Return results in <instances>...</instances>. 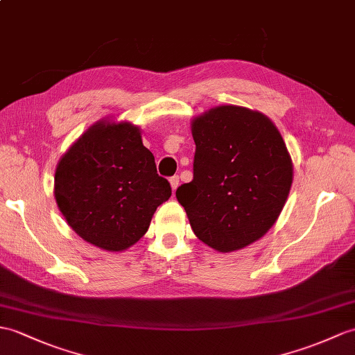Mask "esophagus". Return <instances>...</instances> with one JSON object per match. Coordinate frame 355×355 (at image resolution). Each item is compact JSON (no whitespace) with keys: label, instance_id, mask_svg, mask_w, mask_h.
Wrapping results in <instances>:
<instances>
[{"label":"esophagus","instance_id":"obj_1","mask_svg":"<svg viewBox=\"0 0 355 355\" xmlns=\"http://www.w3.org/2000/svg\"><path fill=\"white\" fill-rule=\"evenodd\" d=\"M169 183H171V187H172V191H177V187H178V184H180V178H178V175H174V177H171L169 178Z\"/></svg>","mask_w":355,"mask_h":355}]
</instances>
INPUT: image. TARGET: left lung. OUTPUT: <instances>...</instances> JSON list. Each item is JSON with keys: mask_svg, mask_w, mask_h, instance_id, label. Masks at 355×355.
Returning a JSON list of instances; mask_svg holds the SVG:
<instances>
[{"mask_svg": "<svg viewBox=\"0 0 355 355\" xmlns=\"http://www.w3.org/2000/svg\"><path fill=\"white\" fill-rule=\"evenodd\" d=\"M193 180L177 189L195 236L219 252L265 236L282 213L293 164L268 116L218 105L192 121Z\"/></svg>", "mask_w": 355, "mask_h": 355, "instance_id": "8db88e82", "label": "left lung"}]
</instances>
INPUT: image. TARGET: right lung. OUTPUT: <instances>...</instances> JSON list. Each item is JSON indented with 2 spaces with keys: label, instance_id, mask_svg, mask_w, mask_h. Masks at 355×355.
I'll return each mask as SVG.
<instances>
[{
  "label": "right lung",
  "instance_id": "add662e5",
  "mask_svg": "<svg viewBox=\"0 0 355 355\" xmlns=\"http://www.w3.org/2000/svg\"><path fill=\"white\" fill-rule=\"evenodd\" d=\"M171 193L139 127L125 121L89 127L63 154L54 177L55 202L68 225L105 251L135 245Z\"/></svg>",
  "mask_w": 355,
  "mask_h": 355
}]
</instances>
